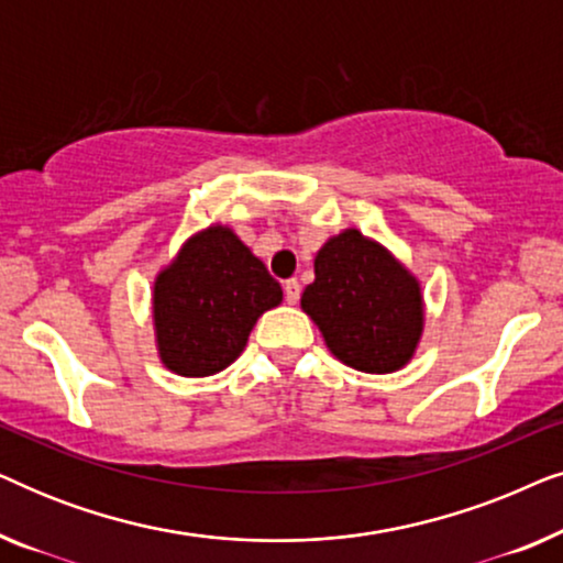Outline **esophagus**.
Returning a JSON list of instances; mask_svg holds the SVG:
<instances>
[{
	"instance_id": "34e87169",
	"label": "esophagus",
	"mask_w": 563,
	"mask_h": 563,
	"mask_svg": "<svg viewBox=\"0 0 563 563\" xmlns=\"http://www.w3.org/2000/svg\"><path fill=\"white\" fill-rule=\"evenodd\" d=\"M299 291H302V287H299L297 279H287V282H284V297H287L289 305L297 302Z\"/></svg>"
}]
</instances>
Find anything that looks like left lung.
I'll return each instance as SVG.
<instances>
[{
	"instance_id": "obj_1",
	"label": "left lung",
	"mask_w": 563,
	"mask_h": 563,
	"mask_svg": "<svg viewBox=\"0 0 563 563\" xmlns=\"http://www.w3.org/2000/svg\"><path fill=\"white\" fill-rule=\"evenodd\" d=\"M302 310L330 353L366 374H391L415 356L422 322L420 282L356 228L330 238L314 256Z\"/></svg>"
}]
</instances>
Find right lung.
<instances>
[{"instance_id": "add662e5", "label": "right lung", "mask_w": 563, "mask_h": 563, "mask_svg": "<svg viewBox=\"0 0 563 563\" xmlns=\"http://www.w3.org/2000/svg\"><path fill=\"white\" fill-rule=\"evenodd\" d=\"M282 287L225 225L191 235L153 282L158 356L179 376H212L241 356Z\"/></svg>"}]
</instances>
